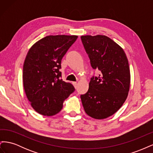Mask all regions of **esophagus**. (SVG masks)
Masks as SVG:
<instances>
[{"label": "esophagus", "instance_id": "esophagus-1", "mask_svg": "<svg viewBox=\"0 0 153 153\" xmlns=\"http://www.w3.org/2000/svg\"><path fill=\"white\" fill-rule=\"evenodd\" d=\"M73 85L74 87H75V89H76V87H77V83L74 82H73Z\"/></svg>", "mask_w": 153, "mask_h": 153}]
</instances>
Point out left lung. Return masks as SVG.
Here are the masks:
<instances>
[{
  "instance_id": "8db88e82",
  "label": "left lung",
  "mask_w": 153,
  "mask_h": 153,
  "mask_svg": "<svg viewBox=\"0 0 153 153\" xmlns=\"http://www.w3.org/2000/svg\"><path fill=\"white\" fill-rule=\"evenodd\" d=\"M82 42L92 68L100 71L92 76L88 91L80 98L85 113L96 119L114 114L126 101L130 85V71L123 49L103 35L82 36Z\"/></svg>"
}]
</instances>
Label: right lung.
Here are the masks:
<instances>
[{"label":"right lung","mask_w":153,"mask_h":153,"mask_svg":"<svg viewBox=\"0 0 153 153\" xmlns=\"http://www.w3.org/2000/svg\"><path fill=\"white\" fill-rule=\"evenodd\" d=\"M77 36H48L29 49L23 67V82L27 98L37 112L52 116L62 108L63 102L75 91L61 79V60L75 42Z\"/></svg>","instance_id":"add662e5"}]
</instances>
